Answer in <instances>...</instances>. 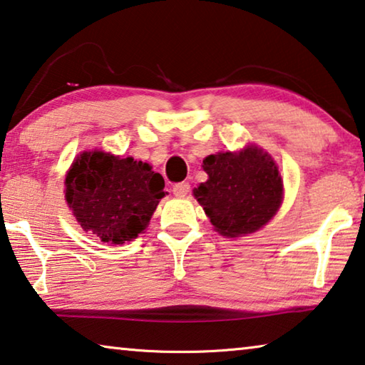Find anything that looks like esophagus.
Returning a JSON list of instances; mask_svg holds the SVG:
<instances>
[{
    "label": "esophagus",
    "mask_w": 365,
    "mask_h": 365,
    "mask_svg": "<svg viewBox=\"0 0 365 365\" xmlns=\"http://www.w3.org/2000/svg\"><path fill=\"white\" fill-rule=\"evenodd\" d=\"M190 190V184L189 182H178L173 186V194L176 197H186Z\"/></svg>",
    "instance_id": "esophagus-1"
}]
</instances>
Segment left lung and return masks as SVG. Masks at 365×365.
Masks as SVG:
<instances>
[{
	"instance_id": "8db88e82",
	"label": "left lung",
	"mask_w": 365,
	"mask_h": 365,
	"mask_svg": "<svg viewBox=\"0 0 365 365\" xmlns=\"http://www.w3.org/2000/svg\"><path fill=\"white\" fill-rule=\"evenodd\" d=\"M205 182L194 189L220 235L237 237L265 226L283 202V179L270 155L255 145L208 155Z\"/></svg>"
}]
</instances>
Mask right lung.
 <instances>
[{"mask_svg": "<svg viewBox=\"0 0 365 365\" xmlns=\"http://www.w3.org/2000/svg\"><path fill=\"white\" fill-rule=\"evenodd\" d=\"M66 202L83 231L121 246L150 223L165 181L152 166L133 157L82 152L66 175Z\"/></svg>", "mask_w": 365, "mask_h": 365, "instance_id": "1", "label": "right lung"}]
</instances>
